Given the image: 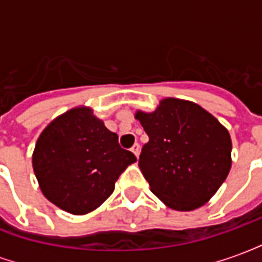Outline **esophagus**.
<instances>
[{"label":"esophagus","mask_w":262,"mask_h":262,"mask_svg":"<svg viewBox=\"0 0 262 262\" xmlns=\"http://www.w3.org/2000/svg\"><path fill=\"white\" fill-rule=\"evenodd\" d=\"M130 150L133 151V153H135V156H136V157H139V153H140V144H139V143H135V144L132 146Z\"/></svg>","instance_id":"34e87169"}]
</instances>
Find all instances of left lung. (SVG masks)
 <instances>
[{
  "instance_id": "left-lung-1",
  "label": "left lung",
  "mask_w": 262,
  "mask_h": 262,
  "mask_svg": "<svg viewBox=\"0 0 262 262\" xmlns=\"http://www.w3.org/2000/svg\"><path fill=\"white\" fill-rule=\"evenodd\" d=\"M147 133L139 167L151 192L176 210H193L213 196L231 167L229 132L189 101L167 98L151 114L137 112Z\"/></svg>"
}]
</instances>
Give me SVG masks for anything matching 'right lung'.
<instances>
[{
	"label": "right lung",
	"instance_id": "1",
	"mask_svg": "<svg viewBox=\"0 0 262 262\" xmlns=\"http://www.w3.org/2000/svg\"><path fill=\"white\" fill-rule=\"evenodd\" d=\"M135 161L136 156L120 147L118 135L90 108H74L56 118L39 136L32 157L43 195L73 214L101 206Z\"/></svg>",
	"mask_w": 262,
	"mask_h": 262
}]
</instances>
